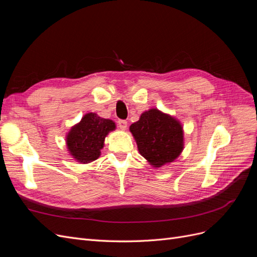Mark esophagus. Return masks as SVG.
Returning a JSON list of instances; mask_svg holds the SVG:
<instances>
[{
    "label": "esophagus",
    "mask_w": 257,
    "mask_h": 257,
    "mask_svg": "<svg viewBox=\"0 0 257 257\" xmlns=\"http://www.w3.org/2000/svg\"><path fill=\"white\" fill-rule=\"evenodd\" d=\"M118 125H119V127L122 131H124V130L126 128V126H127V121L126 120H119L118 121Z\"/></svg>",
    "instance_id": "esophagus-1"
}]
</instances>
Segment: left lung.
<instances>
[{"mask_svg":"<svg viewBox=\"0 0 257 257\" xmlns=\"http://www.w3.org/2000/svg\"><path fill=\"white\" fill-rule=\"evenodd\" d=\"M138 151L153 167L174 162L183 150V128L174 116L152 108L130 126Z\"/></svg>","mask_w":257,"mask_h":257,"instance_id":"obj_1","label":"left lung"}]
</instances>
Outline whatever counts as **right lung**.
<instances>
[{
  "label": "right lung",
  "mask_w": 257,
  "mask_h": 257,
  "mask_svg": "<svg viewBox=\"0 0 257 257\" xmlns=\"http://www.w3.org/2000/svg\"><path fill=\"white\" fill-rule=\"evenodd\" d=\"M113 130L115 124L112 120L89 112L67 133V149L72 157L82 164L95 161L103 149L105 137Z\"/></svg>",
  "instance_id": "right-lung-1"
}]
</instances>
